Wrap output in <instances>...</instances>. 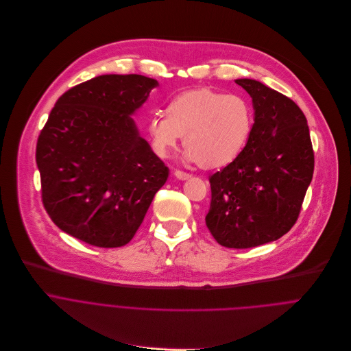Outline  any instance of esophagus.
Returning <instances> with one entry per match:
<instances>
[{
  "mask_svg": "<svg viewBox=\"0 0 351 351\" xmlns=\"http://www.w3.org/2000/svg\"><path fill=\"white\" fill-rule=\"evenodd\" d=\"M173 174H174V177H177L178 180H188V178L191 177V174L184 173V171H180V170H176Z\"/></svg>",
  "mask_w": 351,
  "mask_h": 351,
  "instance_id": "esophagus-1",
  "label": "esophagus"
}]
</instances>
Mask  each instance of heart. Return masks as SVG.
Instances as JSON below:
<instances>
[{
	"instance_id": "1",
	"label": "heart",
	"mask_w": 351,
	"mask_h": 351,
	"mask_svg": "<svg viewBox=\"0 0 351 351\" xmlns=\"http://www.w3.org/2000/svg\"><path fill=\"white\" fill-rule=\"evenodd\" d=\"M154 152L165 159L185 135V159L221 169L239 158L253 130V110L239 95L196 88L176 95L166 113L148 119Z\"/></svg>"
}]
</instances>
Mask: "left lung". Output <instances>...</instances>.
Wrapping results in <instances>:
<instances>
[{"instance_id": "obj_1", "label": "left lung", "mask_w": 351, "mask_h": 351, "mask_svg": "<svg viewBox=\"0 0 351 351\" xmlns=\"http://www.w3.org/2000/svg\"><path fill=\"white\" fill-rule=\"evenodd\" d=\"M252 97L254 123L237 160L208 178L206 226L230 249L281 238L295 226L314 173L307 119L287 95L252 79L237 80Z\"/></svg>"}]
</instances>
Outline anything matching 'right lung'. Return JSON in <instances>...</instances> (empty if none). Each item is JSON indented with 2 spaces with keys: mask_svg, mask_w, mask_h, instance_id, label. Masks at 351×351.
I'll return each instance as SVG.
<instances>
[{
  "mask_svg": "<svg viewBox=\"0 0 351 351\" xmlns=\"http://www.w3.org/2000/svg\"><path fill=\"white\" fill-rule=\"evenodd\" d=\"M155 79L104 75L67 90L36 148L41 199L66 234L98 247L128 243L165 185L169 167L130 117Z\"/></svg>",
  "mask_w": 351,
  "mask_h": 351,
  "instance_id": "right-lung-1",
  "label": "right lung"
}]
</instances>
